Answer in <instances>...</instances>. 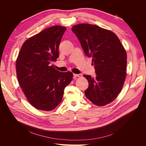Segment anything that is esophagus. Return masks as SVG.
I'll use <instances>...</instances> for the list:
<instances>
[{
  "label": "esophagus",
  "instance_id": "1",
  "mask_svg": "<svg viewBox=\"0 0 146 146\" xmlns=\"http://www.w3.org/2000/svg\"><path fill=\"white\" fill-rule=\"evenodd\" d=\"M74 75V77H82V75L81 74H73Z\"/></svg>",
  "mask_w": 146,
  "mask_h": 146
}]
</instances>
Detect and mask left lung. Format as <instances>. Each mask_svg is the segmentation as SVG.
I'll return each instance as SVG.
<instances>
[{"instance_id": "left-lung-1", "label": "left lung", "mask_w": 146, "mask_h": 146, "mask_svg": "<svg viewBox=\"0 0 146 146\" xmlns=\"http://www.w3.org/2000/svg\"><path fill=\"white\" fill-rule=\"evenodd\" d=\"M86 56L92 58L96 77L84 75L89 83L86 98L104 106L121 92L126 77L127 54L119 39L111 31L98 25L80 24L71 29Z\"/></svg>"}]
</instances>
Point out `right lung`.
<instances>
[{"label":"right lung","mask_w":146,"mask_h":146,"mask_svg":"<svg viewBox=\"0 0 146 146\" xmlns=\"http://www.w3.org/2000/svg\"><path fill=\"white\" fill-rule=\"evenodd\" d=\"M66 28L55 25L26 40L16 60L17 77L30 104L51 111L63 99L72 73L60 72L51 63L59 56L58 47Z\"/></svg>","instance_id":"obj_1"}]
</instances>
